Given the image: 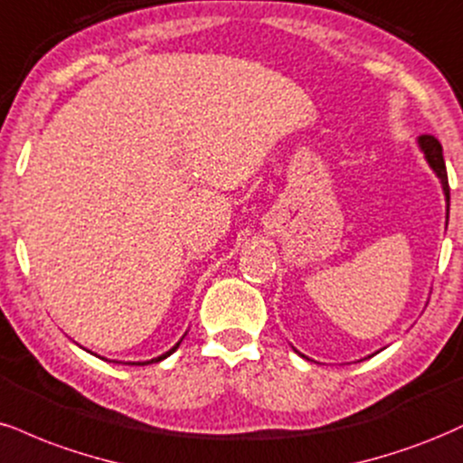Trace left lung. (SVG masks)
<instances>
[{"label":"left lung","mask_w":463,"mask_h":463,"mask_svg":"<svg viewBox=\"0 0 463 463\" xmlns=\"http://www.w3.org/2000/svg\"><path fill=\"white\" fill-rule=\"evenodd\" d=\"M418 146H420V151L425 154V160L429 162V166L433 168V173H436L439 184H442V190H444V197H447V222H449V205H450V188H449V175H447V165H444V156H442V145H439V140L436 136H418ZM297 351V349H295ZM298 353V351H297ZM301 355V353H298ZM306 357V355H301Z\"/></svg>","instance_id":"1"}]
</instances>
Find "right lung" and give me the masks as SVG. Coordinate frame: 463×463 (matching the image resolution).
I'll list each match as a JSON object with an SVG mask.
<instances>
[{"label": "right lung", "instance_id": "add662e5", "mask_svg": "<svg viewBox=\"0 0 463 463\" xmlns=\"http://www.w3.org/2000/svg\"><path fill=\"white\" fill-rule=\"evenodd\" d=\"M184 335H186V334H184ZM184 335H182V340H184ZM182 340H179V342H177V345H175V346H173V349H168L166 353H162V355H157V357H154V360H149V362H129V364H132V366H146V364H154V362H162V360H166V357H168V355H171V353H175V351H177V346H179V345H182Z\"/></svg>", "mask_w": 463, "mask_h": 463}]
</instances>
